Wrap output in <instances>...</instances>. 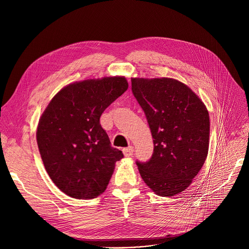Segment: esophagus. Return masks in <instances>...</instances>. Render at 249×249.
I'll use <instances>...</instances> for the list:
<instances>
[{"label": "esophagus", "instance_id": "1", "mask_svg": "<svg viewBox=\"0 0 249 249\" xmlns=\"http://www.w3.org/2000/svg\"><path fill=\"white\" fill-rule=\"evenodd\" d=\"M133 151H134V149L132 146H129V147L123 149V153L126 158H131V156L133 155Z\"/></svg>", "mask_w": 249, "mask_h": 249}]
</instances>
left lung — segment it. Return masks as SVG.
<instances>
[{
    "instance_id": "obj_1",
    "label": "left lung",
    "mask_w": 249,
    "mask_h": 249,
    "mask_svg": "<svg viewBox=\"0 0 249 249\" xmlns=\"http://www.w3.org/2000/svg\"><path fill=\"white\" fill-rule=\"evenodd\" d=\"M132 93L144 111L154 149L136 161L145 184L159 196L185 191L207 159L209 113L194 91L174 78H132Z\"/></svg>"
}]
</instances>
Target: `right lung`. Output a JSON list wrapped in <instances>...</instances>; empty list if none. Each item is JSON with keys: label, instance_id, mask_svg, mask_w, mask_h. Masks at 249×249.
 <instances>
[{"label": "right lung", "instance_id": "add662e5", "mask_svg": "<svg viewBox=\"0 0 249 249\" xmlns=\"http://www.w3.org/2000/svg\"><path fill=\"white\" fill-rule=\"evenodd\" d=\"M127 89L124 76L76 82L61 89L40 117L36 138L43 164L70 197L97 198L124 156L111 146L100 117Z\"/></svg>", "mask_w": 249, "mask_h": 249}]
</instances>
